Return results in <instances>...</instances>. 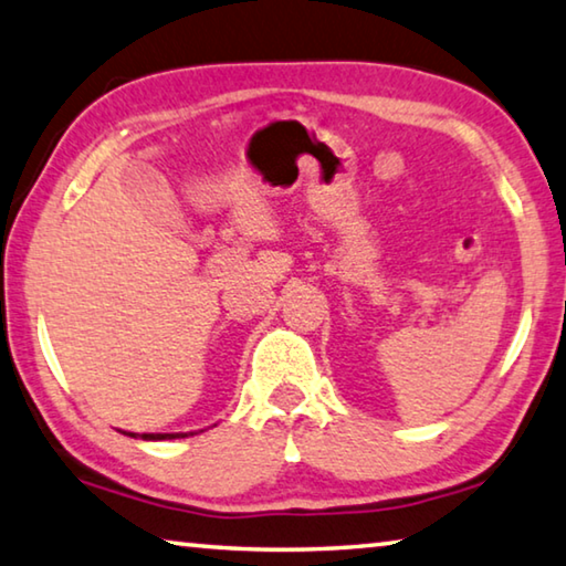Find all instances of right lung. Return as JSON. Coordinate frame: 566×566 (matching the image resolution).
Listing matches in <instances>:
<instances>
[{"instance_id": "right-lung-1", "label": "right lung", "mask_w": 566, "mask_h": 566, "mask_svg": "<svg viewBox=\"0 0 566 566\" xmlns=\"http://www.w3.org/2000/svg\"><path fill=\"white\" fill-rule=\"evenodd\" d=\"M129 437H137V434L129 432ZM175 437H188V434H142V440H175Z\"/></svg>"}]
</instances>
